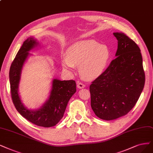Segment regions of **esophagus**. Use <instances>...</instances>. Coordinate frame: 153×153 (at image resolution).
Here are the masks:
<instances>
[{
  "mask_svg": "<svg viewBox=\"0 0 153 153\" xmlns=\"http://www.w3.org/2000/svg\"><path fill=\"white\" fill-rule=\"evenodd\" d=\"M77 86L79 89H82L83 88L85 87V85L84 84L81 82H77Z\"/></svg>",
  "mask_w": 153,
  "mask_h": 153,
  "instance_id": "esophagus-1",
  "label": "esophagus"
}]
</instances>
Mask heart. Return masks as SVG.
<instances>
[{
  "instance_id": "1",
  "label": "heart",
  "mask_w": 153,
  "mask_h": 153,
  "mask_svg": "<svg viewBox=\"0 0 153 153\" xmlns=\"http://www.w3.org/2000/svg\"><path fill=\"white\" fill-rule=\"evenodd\" d=\"M111 57L108 47L94 39L78 41L67 49V56L62 58V65L72 69L79 65L81 74L87 79L100 76L108 66Z\"/></svg>"
}]
</instances>
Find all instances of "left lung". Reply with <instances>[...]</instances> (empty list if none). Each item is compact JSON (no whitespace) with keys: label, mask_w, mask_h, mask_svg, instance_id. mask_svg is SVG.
<instances>
[{"label":"left lung","mask_w":153,"mask_h":153,"mask_svg":"<svg viewBox=\"0 0 153 153\" xmlns=\"http://www.w3.org/2000/svg\"><path fill=\"white\" fill-rule=\"evenodd\" d=\"M114 35L118 40L117 57L89 87L92 110L105 120L127 114L136 104L145 84L138 45L123 33Z\"/></svg>","instance_id":"1"}]
</instances>
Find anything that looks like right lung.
I'll return each mask as SVG.
<instances>
[{"label":"right lung","mask_w":153,"mask_h":153,"mask_svg":"<svg viewBox=\"0 0 153 153\" xmlns=\"http://www.w3.org/2000/svg\"><path fill=\"white\" fill-rule=\"evenodd\" d=\"M38 45L35 39L27 38L17 53L9 70L10 94L16 110L26 119L35 125L43 127H53L63 117L67 105L76 91L75 81H60L54 79L49 99L42 108L30 110L22 103L18 94V85L22 65L29 51Z\"/></svg>","instance_id":"add662e5"}]
</instances>
